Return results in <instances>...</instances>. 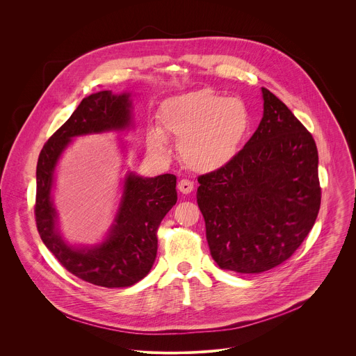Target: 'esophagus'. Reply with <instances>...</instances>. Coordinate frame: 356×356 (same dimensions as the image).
<instances>
[{
    "mask_svg": "<svg viewBox=\"0 0 356 356\" xmlns=\"http://www.w3.org/2000/svg\"><path fill=\"white\" fill-rule=\"evenodd\" d=\"M193 182L192 181H189V179H181L179 182H178V189H179V192H182L184 195H188V193H191L192 191H193Z\"/></svg>",
    "mask_w": 356,
    "mask_h": 356,
    "instance_id": "34e87169",
    "label": "esophagus"
}]
</instances>
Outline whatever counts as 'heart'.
<instances>
[{
    "mask_svg": "<svg viewBox=\"0 0 356 356\" xmlns=\"http://www.w3.org/2000/svg\"><path fill=\"white\" fill-rule=\"evenodd\" d=\"M159 118L163 131L181 140L182 160L199 171L218 170L232 161L251 129L245 102L211 89L167 99ZM148 143L156 151L165 149L164 136L157 130L149 133Z\"/></svg>",
    "mask_w": 356,
    "mask_h": 356,
    "instance_id": "heart-1",
    "label": "heart"
}]
</instances>
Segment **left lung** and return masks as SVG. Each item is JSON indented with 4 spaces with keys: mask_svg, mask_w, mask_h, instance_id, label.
Returning <instances> with one entry per match:
<instances>
[{
    "mask_svg": "<svg viewBox=\"0 0 356 356\" xmlns=\"http://www.w3.org/2000/svg\"><path fill=\"white\" fill-rule=\"evenodd\" d=\"M254 136L226 165L200 175L197 204L209 252L223 270L267 271L302 245L321 205L311 133L266 88Z\"/></svg>",
    "mask_w": 356,
    "mask_h": 356,
    "instance_id": "obj_1",
    "label": "left lung"
}]
</instances>
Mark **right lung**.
Returning a JSON list of instances; mask_svg holds the SVG:
<instances>
[{
    "label": "right lung",
    "mask_w": 356,
    "mask_h": 356,
    "mask_svg": "<svg viewBox=\"0 0 356 356\" xmlns=\"http://www.w3.org/2000/svg\"><path fill=\"white\" fill-rule=\"evenodd\" d=\"M130 93L104 90L83 99L70 119L51 136L37 163L35 222L38 233L63 267L78 278L104 288H126L141 281L152 268L157 252V229L177 203V177L163 174L143 178L129 174L115 223L106 240L92 248L67 245L56 229L51 192L56 163L72 137L123 130L131 123Z\"/></svg>",
    "instance_id": "right-lung-1"
}]
</instances>
